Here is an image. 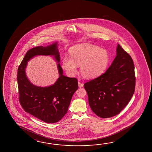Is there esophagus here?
<instances>
[{"label": "esophagus", "mask_w": 152, "mask_h": 152, "mask_svg": "<svg viewBox=\"0 0 152 152\" xmlns=\"http://www.w3.org/2000/svg\"><path fill=\"white\" fill-rule=\"evenodd\" d=\"M84 86V84L80 82H78V86L79 87H82Z\"/></svg>", "instance_id": "34e87169"}]
</instances>
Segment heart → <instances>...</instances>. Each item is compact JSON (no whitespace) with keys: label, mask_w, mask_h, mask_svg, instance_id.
<instances>
[{"label":"heart","mask_w":152,"mask_h":152,"mask_svg":"<svg viewBox=\"0 0 152 152\" xmlns=\"http://www.w3.org/2000/svg\"><path fill=\"white\" fill-rule=\"evenodd\" d=\"M70 57L66 56L62 61V68L74 74L77 66L80 65V72L85 77L94 78L104 72L109 63L107 51L90 44H80L70 50Z\"/></svg>","instance_id":"1"}]
</instances>
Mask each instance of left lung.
<instances>
[{
  "label": "left lung",
  "instance_id": "8db88e82",
  "mask_svg": "<svg viewBox=\"0 0 152 152\" xmlns=\"http://www.w3.org/2000/svg\"><path fill=\"white\" fill-rule=\"evenodd\" d=\"M116 51L117 56L107 70L84 85L91 109L102 118L118 115L134 93L136 77L133 60L119 44Z\"/></svg>",
  "mask_w": 152,
  "mask_h": 152
}]
</instances>
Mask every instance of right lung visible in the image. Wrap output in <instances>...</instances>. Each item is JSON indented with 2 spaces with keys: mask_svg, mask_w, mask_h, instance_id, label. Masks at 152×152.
<instances>
[{
  "mask_svg": "<svg viewBox=\"0 0 152 152\" xmlns=\"http://www.w3.org/2000/svg\"><path fill=\"white\" fill-rule=\"evenodd\" d=\"M52 55L58 62L60 77L54 85L40 87L30 82L25 69L28 61L37 55ZM60 58L58 43L47 47L33 48L26 52L18 68V87L19 101L25 111L46 123H56L67 112L72 95L78 88L75 78L63 75L60 66Z\"/></svg>",
  "mask_w": 152,
  "mask_h": 152,
  "instance_id": "1",
  "label": "right lung"
}]
</instances>
